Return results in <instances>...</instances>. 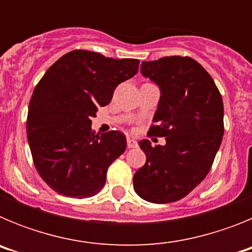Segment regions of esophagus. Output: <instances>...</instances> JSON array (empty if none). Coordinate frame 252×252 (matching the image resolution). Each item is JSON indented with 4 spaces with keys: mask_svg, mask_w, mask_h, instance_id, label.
<instances>
[{
    "mask_svg": "<svg viewBox=\"0 0 252 252\" xmlns=\"http://www.w3.org/2000/svg\"><path fill=\"white\" fill-rule=\"evenodd\" d=\"M136 145H137V142L135 141V140H133V139H131V137H128V139H127V148L128 149L136 148Z\"/></svg>",
    "mask_w": 252,
    "mask_h": 252,
    "instance_id": "1",
    "label": "esophagus"
}]
</instances>
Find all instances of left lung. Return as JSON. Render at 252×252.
Listing matches in <instances>:
<instances>
[{"mask_svg":"<svg viewBox=\"0 0 252 252\" xmlns=\"http://www.w3.org/2000/svg\"><path fill=\"white\" fill-rule=\"evenodd\" d=\"M140 72L160 90L153 119L157 126L149 133L166 142H139L146 162L133 175V189L151 203H170L208 174L223 136V102L212 77L192 58L142 62Z\"/></svg>","mask_w":252,"mask_h":252,"instance_id":"left-lung-1","label":"left lung"}]
</instances>
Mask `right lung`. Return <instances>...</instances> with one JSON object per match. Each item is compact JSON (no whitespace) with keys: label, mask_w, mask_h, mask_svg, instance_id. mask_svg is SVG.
<instances>
[{"label":"right lung","mask_w":252,"mask_h":252,"mask_svg":"<svg viewBox=\"0 0 252 252\" xmlns=\"http://www.w3.org/2000/svg\"><path fill=\"white\" fill-rule=\"evenodd\" d=\"M137 59H112L73 50L58 59L35 87L26 132L35 168L55 192L88 198L101 192L108 166L126 149L120 131L91 130L98 107L137 73Z\"/></svg>","instance_id":"obj_1"}]
</instances>
